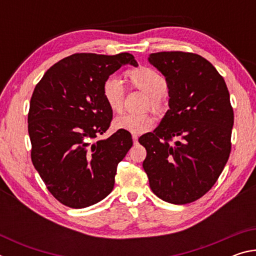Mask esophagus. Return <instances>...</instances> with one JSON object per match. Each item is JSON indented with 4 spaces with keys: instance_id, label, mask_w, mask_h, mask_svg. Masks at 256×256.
Masks as SVG:
<instances>
[{
    "instance_id": "obj_1",
    "label": "esophagus",
    "mask_w": 256,
    "mask_h": 256,
    "mask_svg": "<svg viewBox=\"0 0 256 256\" xmlns=\"http://www.w3.org/2000/svg\"><path fill=\"white\" fill-rule=\"evenodd\" d=\"M132 138H133L134 144H136V142H138V136H136V134H132Z\"/></svg>"
}]
</instances>
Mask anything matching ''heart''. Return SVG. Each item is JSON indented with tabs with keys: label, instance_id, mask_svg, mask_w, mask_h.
I'll list each match as a JSON object with an SVG mask.
<instances>
[{
	"label": "heart",
	"instance_id": "b5f03b06",
	"mask_svg": "<svg viewBox=\"0 0 256 256\" xmlns=\"http://www.w3.org/2000/svg\"><path fill=\"white\" fill-rule=\"evenodd\" d=\"M128 76L134 86L149 94V105L154 108L162 106V94L167 89V82L162 76L150 68H140L130 72ZM102 96L112 110L120 112L123 108L125 97L123 80L116 74L107 76L102 84ZM112 125L116 130L141 134L154 128V118L149 114L124 112L114 120Z\"/></svg>",
	"mask_w": 256,
	"mask_h": 256
}]
</instances>
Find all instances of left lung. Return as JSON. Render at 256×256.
Wrapping results in <instances>:
<instances>
[{
  "label": "left lung",
  "mask_w": 256,
  "mask_h": 256,
  "mask_svg": "<svg viewBox=\"0 0 256 256\" xmlns=\"http://www.w3.org/2000/svg\"><path fill=\"white\" fill-rule=\"evenodd\" d=\"M148 60L166 78L170 110L154 132L138 138L146 150L142 166L156 196L186 204L204 196L228 162L234 125L229 92L200 55L160 52Z\"/></svg>",
  "instance_id": "left-lung-1"
}]
</instances>
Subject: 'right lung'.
Wrapping results in <instances>:
<instances>
[{"label":"right lung","mask_w":256,"mask_h":256,"mask_svg":"<svg viewBox=\"0 0 256 256\" xmlns=\"http://www.w3.org/2000/svg\"><path fill=\"white\" fill-rule=\"evenodd\" d=\"M125 64L138 66L128 53L73 54L50 68L34 90L28 112L32 160L64 206L82 209L105 198L114 188L118 162L133 144L123 130L94 141L112 118L104 81Z\"/></svg>","instance_id":"right-lung-1"}]
</instances>
